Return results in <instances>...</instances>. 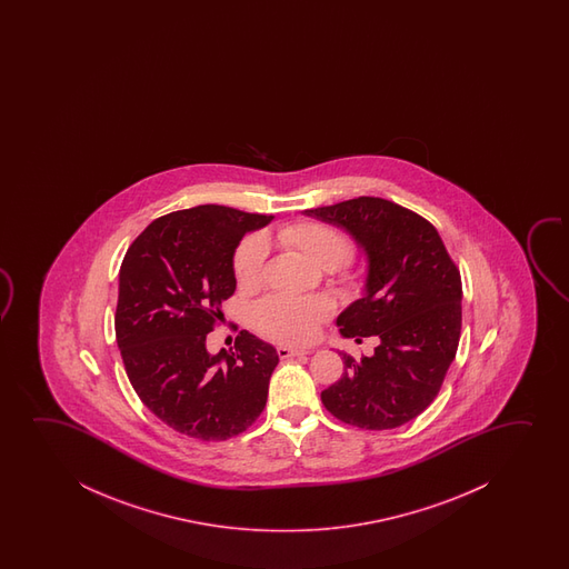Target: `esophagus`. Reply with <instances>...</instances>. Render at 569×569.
Returning <instances> with one entry per match:
<instances>
[{
	"label": "esophagus",
	"instance_id": "obj_1",
	"mask_svg": "<svg viewBox=\"0 0 569 569\" xmlns=\"http://www.w3.org/2000/svg\"><path fill=\"white\" fill-rule=\"evenodd\" d=\"M307 353H311L309 350H299V348H288V346H280L278 348V356L281 359L296 358V356H307Z\"/></svg>",
	"mask_w": 569,
	"mask_h": 569
}]
</instances>
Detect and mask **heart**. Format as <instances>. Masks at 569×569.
Returning a JSON list of instances; mask_svg holds the SVG:
<instances>
[{
  "mask_svg": "<svg viewBox=\"0 0 569 569\" xmlns=\"http://www.w3.org/2000/svg\"><path fill=\"white\" fill-rule=\"evenodd\" d=\"M278 241L289 250H296L312 264L332 270L350 258L353 244L342 229L317 221L301 219L278 227ZM266 242L260 234H249L239 242L233 254V276L241 289H254L262 281ZM330 307L325 299H293V297L270 296L254 305L252 322L262 335L280 342H307L311 340L320 320L327 317Z\"/></svg>",
  "mask_w": 569,
  "mask_h": 569,
  "instance_id": "heart-1",
  "label": "heart"
}]
</instances>
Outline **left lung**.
Here are the masks:
<instances>
[{"instance_id": "obj_1", "label": "left lung", "mask_w": 569, "mask_h": 569, "mask_svg": "<svg viewBox=\"0 0 569 569\" xmlns=\"http://www.w3.org/2000/svg\"><path fill=\"white\" fill-rule=\"evenodd\" d=\"M305 213L342 227L366 249V296L336 325L358 343L379 340L369 358L342 353V377L320 392L322 405L353 428H398L433 402L459 348V268L428 219L390 200L359 196Z\"/></svg>"}]
</instances>
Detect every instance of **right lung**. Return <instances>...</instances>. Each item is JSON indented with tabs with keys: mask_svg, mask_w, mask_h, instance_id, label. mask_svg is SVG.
<instances>
[{
	"mask_svg": "<svg viewBox=\"0 0 569 569\" xmlns=\"http://www.w3.org/2000/svg\"><path fill=\"white\" fill-rule=\"evenodd\" d=\"M272 216L218 203L151 221L126 252L117 342L126 375L159 420L198 441H226L258 420L278 366L273 346L241 330L233 351L211 356L206 336L233 296V254Z\"/></svg>",
	"mask_w": 569,
	"mask_h": 569,
	"instance_id": "obj_1",
	"label": "right lung"
}]
</instances>
